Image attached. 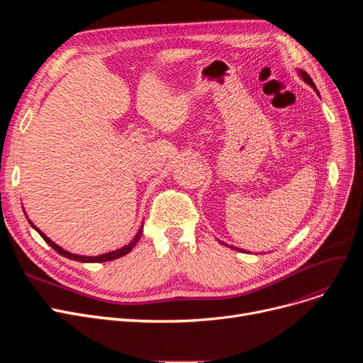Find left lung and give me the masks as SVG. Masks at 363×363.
I'll list each match as a JSON object with an SVG mask.
<instances>
[{
	"instance_id": "1",
	"label": "left lung",
	"mask_w": 363,
	"mask_h": 363,
	"mask_svg": "<svg viewBox=\"0 0 363 363\" xmlns=\"http://www.w3.org/2000/svg\"><path fill=\"white\" fill-rule=\"evenodd\" d=\"M298 73H300V76H301V79L304 81V82H306V84H309L316 92H318V89H316V86H315V84H313V81H312V78H311V76L306 73V72H304V70H298ZM319 94V92H318ZM222 242V241H220ZM222 244H225V242H222ZM231 249H235V250H240V252H244V250H241V249H237V247H231Z\"/></svg>"
}]
</instances>
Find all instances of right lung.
<instances>
[{"label": "right lung", "mask_w": 363, "mask_h": 363, "mask_svg": "<svg viewBox=\"0 0 363 363\" xmlns=\"http://www.w3.org/2000/svg\"><path fill=\"white\" fill-rule=\"evenodd\" d=\"M29 223H30V226L32 228H35V230L38 231V234H40L43 238H44V241L48 244V245H51L52 249L59 253V255H62V256H65V257H67V259H72V260H76V262H84V263H97V262H108V260H114V259H119V257H122V256H125V255H128L133 247H135V244L140 241V238H141V234H143V225H141V228H140V231L137 233V235L132 238V241L129 242V244H126V245H123L122 249H118V250H114V252H108V253H106V255H100V256H79V255H74V253H70V252H66V250H63L60 245H57L55 242H52L44 233H41L40 230H38V228L29 220Z\"/></svg>", "instance_id": "add662e5"}]
</instances>
